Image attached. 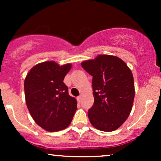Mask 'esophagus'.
I'll list each match as a JSON object with an SVG mask.
<instances>
[{"mask_svg":"<svg viewBox=\"0 0 161 161\" xmlns=\"http://www.w3.org/2000/svg\"><path fill=\"white\" fill-rule=\"evenodd\" d=\"M77 101H78V102H81V101H82V96H78L77 97Z\"/></svg>","mask_w":161,"mask_h":161,"instance_id":"obj_1","label":"esophagus"}]
</instances>
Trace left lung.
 <instances>
[{
    "mask_svg": "<svg viewBox=\"0 0 161 161\" xmlns=\"http://www.w3.org/2000/svg\"><path fill=\"white\" fill-rule=\"evenodd\" d=\"M92 76L95 101L88 111L95 128L112 132L121 126L130 114L135 97L133 75L119 57L98 55L81 64Z\"/></svg>",
    "mask_w": 161,
    "mask_h": 161,
    "instance_id": "obj_1",
    "label": "left lung"
}]
</instances>
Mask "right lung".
<instances>
[{
  "label": "right lung",
  "instance_id": "right-lung-1",
  "mask_svg": "<svg viewBox=\"0 0 161 161\" xmlns=\"http://www.w3.org/2000/svg\"><path fill=\"white\" fill-rule=\"evenodd\" d=\"M71 64L40 63L28 73L24 82L25 102L35 122L48 132L69 126L77 110V101L68 93L64 77Z\"/></svg>",
  "mask_w": 161,
  "mask_h": 161
}]
</instances>
